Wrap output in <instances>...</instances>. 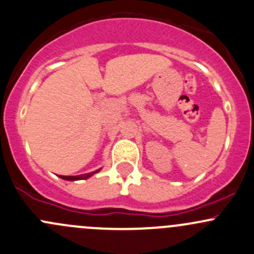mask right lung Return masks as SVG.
Segmentation results:
<instances>
[{
    "instance_id": "obj_1",
    "label": "right lung",
    "mask_w": 254,
    "mask_h": 254,
    "mask_svg": "<svg viewBox=\"0 0 254 254\" xmlns=\"http://www.w3.org/2000/svg\"><path fill=\"white\" fill-rule=\"evenodd\" d=\"M99 171H101V168L97 171H94V172L92 173H87V175H79V176H59L61 179H65V181H79V179H87L89 178V177H92L94 175V173H98Z\"/></svg>"
}]
</instances>
